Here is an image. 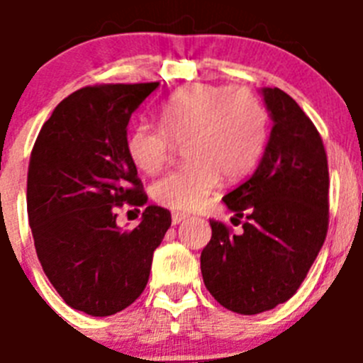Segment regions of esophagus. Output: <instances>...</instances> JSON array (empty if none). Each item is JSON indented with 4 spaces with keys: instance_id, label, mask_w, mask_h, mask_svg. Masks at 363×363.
<instances>
[{
    "instance_id": "34e87169",
    "label": "esophagus",
    "mask_w": 363,
    "mask_h": 363,
    "mask_svg": "<svg viewBox=\"0 0 363 363\" xmlns=\"http://www.w3.org/2000/svg\"><path fill=\"white\" fill-rule=\"evenodd\" d=\"M189 218V214L185 213H172V225H178L182 221H185Z\"/></svg>"
}]
</instances>
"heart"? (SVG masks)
I'll list each match as a JSON object with an SVG mask.
<instances>
[{
	"label": "heart",
	"mask_w": 363,
	"mask_h": 363,
	"mask_svg": "<svg viewBox=\"0 0 363 363\" xmlns=\"http://www.w3.org/2000/svg\"><path fill=\"white\" fill-rule=\"evenodd\" d=\"M162 125L140 121L127 134L130 162L154 174L185 144V163L152 185V198L172 211H198L211 200L220 178L238 179L264 150L267 114L245 89L196 85L171 96L162 107Z\"/></svg>",
	"instance_id": "1"
}]
</instances>
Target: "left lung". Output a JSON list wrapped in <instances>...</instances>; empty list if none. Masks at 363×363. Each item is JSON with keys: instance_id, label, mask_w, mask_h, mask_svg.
I'll use <instances>...</instances> for the list:
<instances>
[{"instance_id": "8db88e82", "label": "left lung", "mask_w": 363, "mask_h": 363, "mask_svg": "<svg viewBox=\"0 0 363 363\" xmlns=\"http://www.w3.org/2000/svg\"><path fill=\"white\" fill-rule=\"evenodd\" d=\"M272 118L256 171L223 196L243 230L211 220L201 277L220 306L238 314L274 309L300 289L329 227V169L320 133L280 89L262 91ZM234 221V218H233Z\"/></svg>"}]
</instances>
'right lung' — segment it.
<instances>
[{"instance_id":"add662e5","label":"right lung","mask_w":363,"mask_h":363,"mask_svg":"<svg viewBox=\"0 0 363 363\" xmlns=\"http://www.w3.org/2000/svg\"><path fill=\"white\" fill-rule=\"evenodd\" d=\"M158 85L83 86L54 108L32 147L27 211L38 259L67 306L91 316L120 313L143 293L171 227L158 205L133 230L116 225L118 207L147 203L127 125Z\"/></svg>"}]
</instances>
